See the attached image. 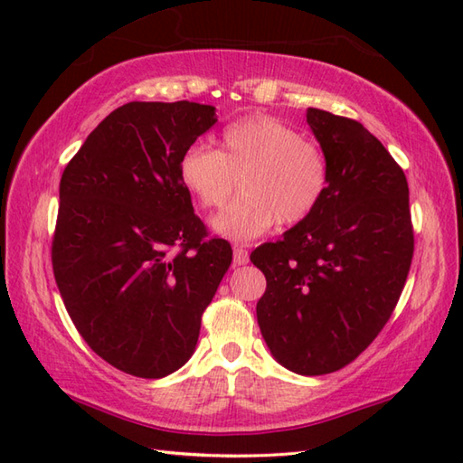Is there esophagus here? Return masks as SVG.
I'll return each instance as SVG.
<instances>
[{
    "label": "esophagus",
    "mask_w": 463,
    "mask_h": 463,
    "mask_svg": "<svg viewBox=\"0 0 463 463\" xmlns=\"http://www.w3.org/2000/svg\"><path fill=\"white\" fill-rule=\"evenodd\" d=\"M232 260H234V264H237V267H241V264H247L249 262V250L242 249V247H234Z\"/></svg>",
    "instance_id": "34e87169"
}]
</instances>
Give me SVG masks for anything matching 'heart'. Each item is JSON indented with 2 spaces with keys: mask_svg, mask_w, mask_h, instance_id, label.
<instances>
[{
  "mask_svg": "<svg viewBox=\"0 0 463 463\" xmlns=\"http://www.w3.org/2000/svg\"><path fill=\"white\" fill-rule=\"evenodd\" d=\"M179 179L204 211H221L237 189L242 196L216 216L222 237L247 242L274 222L298 224L318 211L330 186L322 146L270 115H250L224 127L219 149L186 146Z\"/></svg>",
  "mask_w": 463,
  "mask_h": 463,
  "instance_id": "1",
  "label": "heart"
}]
</instances>
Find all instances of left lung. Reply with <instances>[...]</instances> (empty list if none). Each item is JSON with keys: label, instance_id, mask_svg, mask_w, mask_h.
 Instances as JSON below:
<instances>
[{"label": "left lung", "instance_id": "1", "mask_svg": "<svg viewBox=\"0 0 463 463\" xmlns=\"http://www.w3.org/2000/svg\"><path fill=\"white\" fill-rule=\"evenodd\" d=\"M307 121L330 165L318 211L250 260L267 290L257 318L272 356L302 376L348 366L404 290L414 257L408 181L362 123L322 109Z\"/></svg>", "mask_w": 463, "mask_h": 463}]
</instances>
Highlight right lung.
Listing matches in <instances>:
<instances>
[{"label": "right lung", "mask_w": 463, "mask_h": 463, "mask_svg": "<svg viewBox=\"0 0 463 463\" xmlns=\"http://www.w3.org/2000/svg\"><path fill=\"white\" fill-rule=\"evenodd\" d=\"M214 107L131 101L67 163L52 241L57 288L77 332L111 366L163 378L193 356L203 312L232 260L209 237L179 159Z\"/></svg>", "instance_id": "right-lung-1"}]
</instances>
